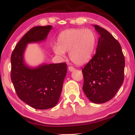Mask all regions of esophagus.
Returning a JSON list of instances; mask_svg holds the SVG:
<instances>
[{
  "mask_svg": "<svg viewBox=\"0 0 135 135\" xmlns=\"http://www.w3.org/2000/svg\"><path fill=\"white\" fill-rule=\"evenodd\" d=\"M68 69H69V71L70 72H72V71H74L75 69L73 67H72V66H69V68H68Z\"/></svg>",
  "mask_w": 135,
  "mask_h": 135,
  "instance_id": "1",
  "label": "esophagus"
}]
</instances>
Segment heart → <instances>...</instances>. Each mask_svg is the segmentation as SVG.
<instances>
[{"instance_id": "heart-1", "label": "heart", "mask_w": 135, "mask_h": 135, "mask_svg": "<svg viewBox=\"0 0 135 135\" xmlns=\"http://www.w3.org/2000/svg\"><path fill=\"white\" fill-rule=\"evenodd\" d=\"M97 44V36L90 29L70 28L62 31L57 38V45L52 47L56 55L64 56L69 51L71 60L83 65L92 57Z\"/></svg>"}]
</instances>
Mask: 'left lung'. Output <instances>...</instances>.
I'll use <instances>...</instances> for the list:
<instances>
[{"mask_svg": "<svg viewBox=\"0 0 135 135\" xmlns=\"http://www.w3.org/2000/svg\"><path fill=\"white\" fill-rule=\"evenodd\" d=\"M99 35L95 55L82 69L84 92L95 104L114 97L124 80L125 57L119 42L103 28L94 25Z\"/></svg>", "mask_w": 135, "mask_h": 135, "instance_id": "obj_1", "label": "left lung"}]
</instances>
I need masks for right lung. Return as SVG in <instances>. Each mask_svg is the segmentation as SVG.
Listing matches in <instances>:
<instances>
[{"mask_svg": "<svg viewBox=\"0 0 135 135\" xmlns=\"http://www.w3.org/2000/svg\"><path fill=\"white\" fill-rule=\"evenodd\" d=\"M52 27L32 28L17 43L11 56V80L17 95L36 109H48L57 104L67 73L65 62L31 67L24 59L27 45L44 41Z\"/></svg>", "mask_w": 135, "mask_h": 135, "instance_id": "1", "label": "right lung"}]
</instances>
